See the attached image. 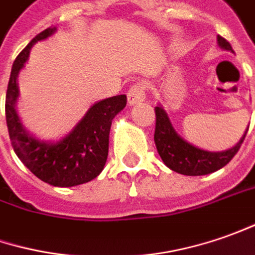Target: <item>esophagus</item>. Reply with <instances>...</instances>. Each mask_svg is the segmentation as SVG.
<instances>
[{
	"label": "esophagus",
	"instance_id": "esophagus-1",
	"mask_svg": "<svg viewBox=\"0 0 255 255\" xmlns=\"http://www.w3.org/2000/svg\"><path fill=\"white\" fill-rule=\"evenodd\" d=\"M128 97V104L129 106H134L139 101L145 100V86L142 83H135L131 86V89L127 93Z\"/></svg>",
	"mask_w": 255,
	"mask_h": 255
}]
</instances>
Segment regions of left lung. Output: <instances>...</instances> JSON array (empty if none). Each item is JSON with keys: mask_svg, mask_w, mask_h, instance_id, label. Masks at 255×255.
<instances>
[{"mask_svg": "<svg viewBox=\"0 0 255 255\" xmlns=\"http://www.w3.org/2000/svg\"><path fill=\"white\" fill-rule=\"evenodd\" d=\"M217 43L224 50L233 52L232 45L220 35H217ZM155 117H156V123H155L154 139L158 154L169 169L188 176H200L222 169L239 152L246 134L249 131L247 128L240 141L230 149L220 152H210L186 142L175 131L171 120L168 117L166 111L163 110L162 106L155 107Z\"/></svg>", "mask_w": 255, "mask_h": 255, "instance_id": "8db88e82", "label": "left lung"}]
</instances>
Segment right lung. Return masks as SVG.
Here are the masks:
<instances>
[{"label":"right lung","mask_w":255,"mask_h":255,"mask_svg":"<svg viewBox=\"0 0 255 255\" xmlns=\"http://www.w3.org/2000/svg\"><path fill=\"white\" fill-rule=\"evenodd\" d=\"M56 28H48L38 33L28 46L16 56L12 65L6 99V127L15 154L29 171L52 186L70 188L97 178L109 155V135L111 121L127 104V96L120 94L97 101L84 114L75 128L56 142H46L31 135L16 113L19 96L18 75L29 57L31 48L53 35Z\"/></svg>","instance_id":"1"}]
</instances>
